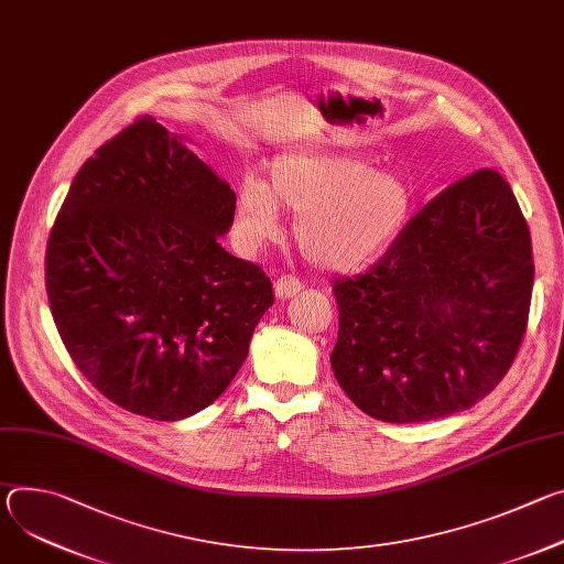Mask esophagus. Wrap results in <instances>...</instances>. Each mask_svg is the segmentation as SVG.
<instances>
[{"instance_id":"obj_1","label":"esophagus","mask_w":564,"mask_h":564,"mask_svg":"<svg viewBox=\"0 0 564 564\" xmlns=\"http://www.w3.org/2000/svg\"><path fill=\"white\" fill-rule=\"evenodd\" d=\"M301 290H303V283H301L296 276H292V274H283V276H279V279L274 281V294H276V299H281V301L292 299V296L299 294Z\"/></svg>"}]
</instances>
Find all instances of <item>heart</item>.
Segmentation results:
<instances>
[{
	"instance_id": "obj_1",
	"label": "heart",
	"mask_w": 564,
	"mask_h": 564,
	"mask_svg": "<svg viewBox=\"0 0 564 564\" xmlns=\"http://www.w3.org/2000/svg\"><path fill=\"white\" fill-rule=\"evenodd\" d=\"M279 207L296 216L303 257L326 270H355L381 257L406 229L415 189L397 172H372L341 153H283L270 185L246 178L236 196V227L248 246L279 234Z\"/></svg>"
}]
</instances>
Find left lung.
Returning a JSON list of instances; mask_svg holds the SVG:
<instances>
[{
  "instance_id": "left-lung-1",
  "label": "left lung",
  "mask_w": 564,
  "mask_h": 564,
  "mask_svg": "<svg viewBox=\"0 0 564 564\" xmlns=\"http://www.w3.org/2000/svg\"><path fill=\"white\" fill-rule=\"evenodd\" d=\"M531 290L520 205L496 170H477L431 198L366 272L333 281L335 377L381 422L466 411L509 372Z\"/></svg>"
}]
</instances>
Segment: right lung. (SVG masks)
<instances>
[{"instance_id": "right-lung-1", "label": "right lung", "mask_w": 564, "mask_h": 564, "mask_svg": "<svg viewBox=\"0 0 564 564\" xmlns=\"http://www.w3.org/2000/svg\"><path fill=\"white\" fill-rule=\"evenodd\" d=\"M236 194L151 116L77 172L46 246L70 359L109 401L158 422L207 409L274 303L261 265L218 246Z\"/></svg>"}]
</instances>
